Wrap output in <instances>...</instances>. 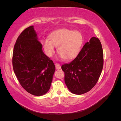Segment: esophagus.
Listing matches in <instances>:
<instances>
[{
	"label": "esophagus",
	"instance_id": "1",
	"mask_svg": "<svg viewBox=\"0 0 121 121\" xmlns=\"http://www.w3.org/2000/svg\"><path fill=\"white\" fill-rule=\"evenodd\" d=\"M55 65H56V69H58V70H59V69H60L61 68V65H60V64H59V63H56L55 64Z\"/></svg>",
	"mask_w": 121,
	"mask_h": 121
}]
</instances>
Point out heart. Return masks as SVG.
Listing matches in <instances>:
<instances>
[{
	"mask_svg": "<svg viewBox=\"0 0 121 121\" xmlns=\"http://www.w3.org/2000/svg\"><path fill=\"white\" fill-rule=\"evenodd\" d=\"M83 38L79 31L67 29H61L52 32L49 39L41 40L47 56L51 57L57 47V52L65 60H71L76 57L80 51Z\"/></svg>",
	"mask_w": 121,
	"mask_h": 121,
	"instance_id": "heart-1",
	"label": "heart"
}]
</instances>
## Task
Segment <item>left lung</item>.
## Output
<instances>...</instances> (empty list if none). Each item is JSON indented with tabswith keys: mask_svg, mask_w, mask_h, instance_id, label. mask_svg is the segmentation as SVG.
<instances>
[{
	"mask_svg": "<svg viewBox=\"0 0 121 121\" xmlns=\"http://www.w3.org/2000/svg\"><path fill=\"white\" fill-rule=\"evenodd\" d=\"M103 64L101 44L99 39L93 37L86 43L74 60L61 67L69 91L78 95L90 91L99 78Z\"/></svg>",
	"mask_w": 121,
	"mask_h": 121,
	"instance_id": "8db88e82",
	"label": "left lung"
}]
</instances>
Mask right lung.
Masks as SVG:
<instances>
[{
    "mask_svg": "<svg viewBox=\"0 0 121 121\" xmlns=\"http://www.w3.org/2000/svg\"><path fill=\"white\" fill-rule=\"evenodd\" d=\"M34 26L18 37L13 53V70L20 84L32 95L40 96L50 90L56 67L44 54Z\"/></svg>",
    "mask_w": 121,
    "mask_h": 121,
    "instance_id": "right-lung-1",
    "label": "right lung"
}]
</instances>
